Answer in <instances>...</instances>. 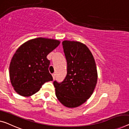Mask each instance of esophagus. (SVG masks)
<instances>
[{
    "label": "esophagus",
    "instance_id": "1",
    "mask_svg": "<svg viewBox=\"0 0 129 129\" xmlns=\"http://www.w3.org/2000/svg\"><path fill=\"white\" fill-rule=\"evenodd\" d=\"M52 76H53V79L54 80V79H55V74H52Z\"/></svg>",
    "mask_w": 129,
    "mask_h": 129
}]
</instances>
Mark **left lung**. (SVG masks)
<instances>
[{"mask_svg": "<svg viewBox=\"0 0 129 129\" xmlns=\"http://www.w3.org/2000/svg\"><path fill=\"white\" fill-rule=\"evenodd\" d=\"M67 62L64 81L53 82L57 99L65 107H78L93 93L97 82V71L93 55L87 46L78 41L64 40Z\"/></svg>", "mask_w": 129, "mask_h": 129, "instance_id": "obj_1", "label": "left lung"}]
</instances>
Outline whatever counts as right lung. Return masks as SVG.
Returning a JSON list of instances; mask_svg holds the SVG:
<instances>
[{"label":"right lung","mask_w":129,"mask_h":129,"mask_svg":"<svg viewBox=\"0 0 129 129\" xmlns=\"http://www.w3.org/2000/svg\"><path fill=\"white\" fill-rule=\"evenodd\" d=\"M59 43L56 39L38 38L18 47L9 67L11 85L18 94L29 97L37 93L45 82L52 81L47 55Z\"/></svg>","instance_id":"right-lung-1"}]
</instances>
